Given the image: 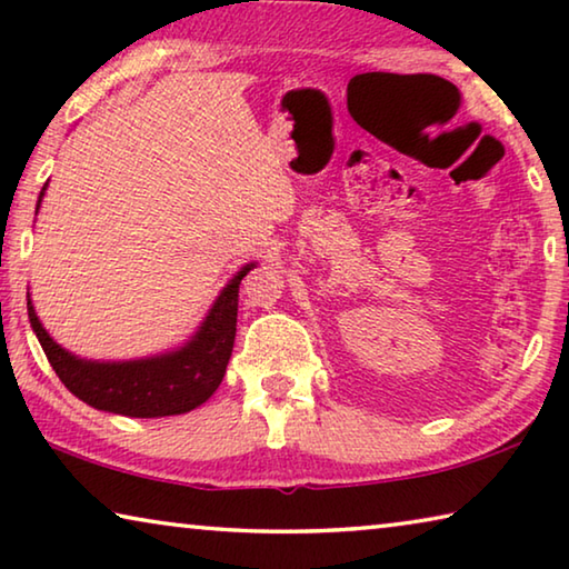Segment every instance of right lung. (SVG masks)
I'll return each mask as SVG.
<instances>
[{"instance_id":"right-lung-1","label":"right lung","mask_w":569,"mask_h":569,"mask_svg":"<svg viewBox=\"0 0 569 569\" xmlns=\"http://www.w3.org/2000/svg\"><path fill=\"white\" fill-rule=\"evenodd\" d=\"M44 190L47 182L37 200V210L42 206ZM250 268H256V263H246L230 278L223 291L218 293L216 303L210 306L203 323L186 343L166 353L146 356V359H80L72 351L62 349L44 331L30 296H27V313H30L32 331L40 339L54 373L77 399L100 411L122 413V417H176V413H186L206 403L223 381L236 341L238 288Z\"/></svg>"}]
</instances>
